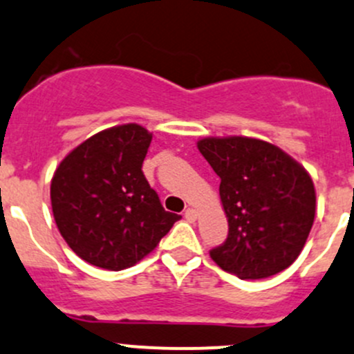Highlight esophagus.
<instances>
[{
  "mask_svg": "<svg viewBox=\"0 0 354 354\" xmlns=\"http://www.w3.org/2000/svg\"><path fill=\"white\" fill-rule=\"evenodd\" d=\"M185 219H187L188 223H195V221L198 219V212H197V210L192 209V207H190V209L185 210Z\"/></svg>",
  "mask_w": 354,
  "mask_h": 354,
  "instance_id": "34e87169",
  "label": "esophagus"
}]
</instances>
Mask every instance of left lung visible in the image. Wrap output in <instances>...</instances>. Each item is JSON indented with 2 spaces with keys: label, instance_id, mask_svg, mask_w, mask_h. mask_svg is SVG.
<instances>
[{
  "label": "left lung",
  "instance_id": "obj_1",
  "mask_svg": "<svg viewBox=\"0 0 354 354\" xmlns=\"http://www.w3.org/2000/svg\"><path fill=\"white\" fill-rule=\"evenodd\" d=\"M200 154L221 178L227 240L210 259L240 279H263L288 269L315 219L308 171L283 149L252 137H205Z\"/></svg>",
  "mask_w": 354,
  "mask_h": 354
}]
</instances>
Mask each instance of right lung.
<instances>
[{"label": "right lung", "mask_w": 354, "mask_h": 354, "mask_svg": "<svg viewBox=\"0 0 354 354\" xmlns=\"http://www.w3.org/2000/svg\"><path fill=\"white\" fill-rule=\"evenodd\" d=\"M152 133L137 123L92 135L70 151L51 180L56 226L85 262L123 270L159 245L181 216L164 210L142 164Z\"/></svg>", "instance_id": "add662e5"}]
</instances>
